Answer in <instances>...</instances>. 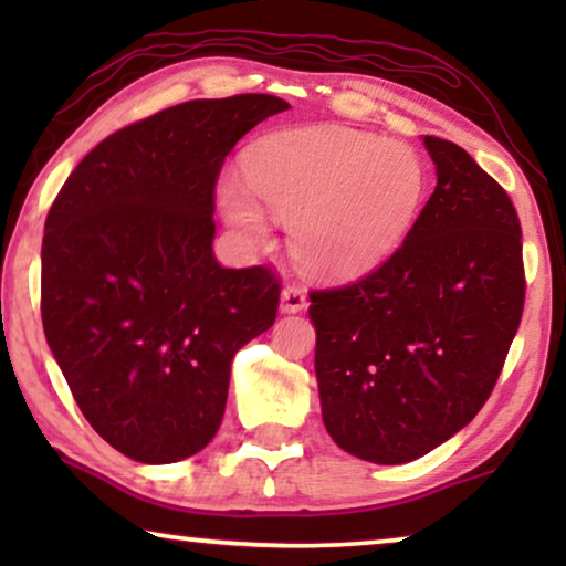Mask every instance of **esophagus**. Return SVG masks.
<instances>
[{
	"label": "esophagus",
	"mask_w": 566,
	"mask_h": 566,
	"mask_svg": "<svg viewBox=\"0 0 566 566\" xmlns=\"http://www.w3.org/2000/svg\"><path fill=\"white\" fill-rule=\"evenodd\" d=\"M306 293L304 289H298V285H285L281 291V312L283 314H296V312H304L306 308Z\"/></svg>",
	"instance_id": "34e87169"
}]
</instances>
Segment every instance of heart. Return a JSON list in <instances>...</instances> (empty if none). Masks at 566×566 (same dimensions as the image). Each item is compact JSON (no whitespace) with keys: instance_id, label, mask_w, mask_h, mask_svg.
Wrapping results in <instances>:
<instances>
[{"instance_id":"1","label":"heart","mask_w":566,"mask_h":566,"mask_svg":"<svg viewBox=\"0 0 566 566\" xmlns=\"http://www.w3.org/2000/svg\"><path fill=\"white\" fill-rule=\"evenodd\" d=\"M242 165L252 193L237 180L219 185L229 227L247 242H262L265 205L289 221L298 268L335 283L384 265L415 227L428 190V172L412 146L350 128L265 136L244 151Z\"/></svg>"}]
</instances>
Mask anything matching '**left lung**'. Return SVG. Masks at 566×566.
Listing matches in <instances>:
<instances>
[{"label":"left lung","mask_w":566,"mask_h":566,"mask_svg":"<svg viewBox=\"0 0 566 566\" xmlns=\"http://www.w3.org/2000/svg\"><path fill=\"white\" fill-rule=\"evenodd\" d=\"M438 185L397 252L358 283L312 291L314 370L332 440L407 463L474 420L523 316L521 221L461 146L424 136Z\"/></svg>","instance_id":"left-lung-1"}]
</instances>
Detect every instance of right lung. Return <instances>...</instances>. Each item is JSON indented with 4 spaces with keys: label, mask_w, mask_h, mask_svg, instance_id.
Returning a JSON list of instances; mask_svg holds the SVG:
<instances>
[{
    "label": "right lung",
    "mask_w": 566,
    "mask_h": 566,
    "mask_svg": "<svg viewBox=\"0 0 566 566\" xmlns=\"http://www.w3.org/2000/svg\"><path fill=\"white\" fill-rule=\"evenodd\" d=\"M273 95L190 99L115 130L53 200L41 250L49 347L115 451L175 463L223 420L231 358L273 327L268 268H221L213 188L244 134L289 111Z\"/></svg>",
    "instance_id": "right-lung-1"
}]
</instances>
